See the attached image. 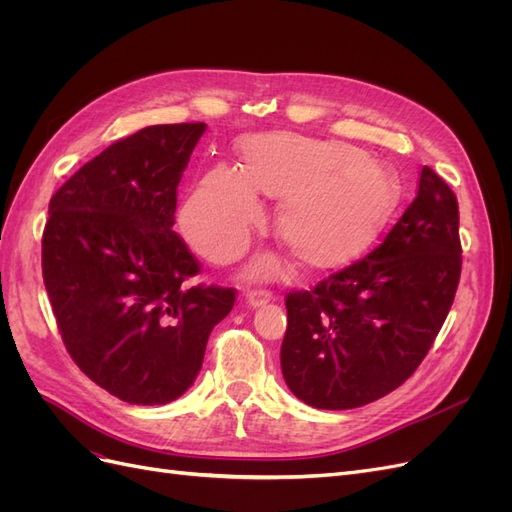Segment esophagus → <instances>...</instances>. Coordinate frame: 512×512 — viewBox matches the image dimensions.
<instances>
[{"label":"esophagus","instance_id":"34e87169","mask_svg":"<svg viewBox=\"0 0 512 512\" xmlns=\"http://www.w3.org/2000/svg\"><path fill=\"white\" fill-rule=\"evenodd\" d=\"M271 299H273V294L269 290H250L245 294V303L252 309L260 307V305H267Z\"/></svg>","mask_w":512,"mask_h":512}]
</instances>
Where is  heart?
Here are the masks:
<instances>
[{
  "label": "heart",
  "instance_id": "1",
  "mask_svg": "<svg viewBox=\"0 0 512 512\" xmlns=\"http://www.w3.org/2000/svg\"><path fill=\"white\" fill-rule=\"evenodd\" d=\"M258 194L280 200L275 235L307 271H331L365 254L395 218L401 185L389 168L339 141L262 134L241 147V173L213 166L181 211L194 250L213 262L239 258L265 220ZM275 269L260 260L258 273Z\"/></svg>",
  "mask_w": 512,
  "mask_h": 512
}]
</instances>
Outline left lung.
I'll list each match as a JSON object with an SVG mask.
<instances>
[{
    "mask_svg": "<svg viewBox=\"0 0 512 512\" xmlns=\"http://www.w3.org/2000/svg\"><path fill=\"white\" fill-rule=\"evenodd\" d=\"M461 275L459 207L423 166L416 198L354 265L286 297L282 374L307 406L350 410L404 384L429 352Z\"/></svg>",
    "mask_w": 512,
    "mask_h": 512,
    "instance_id": "left-lung-1",
    "label": "left lung"
}]
</instances>
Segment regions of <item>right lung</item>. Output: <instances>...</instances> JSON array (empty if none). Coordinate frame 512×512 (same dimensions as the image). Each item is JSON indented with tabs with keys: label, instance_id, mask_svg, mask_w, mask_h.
<instances>
[{
	"label": "right lung",
	"instance_id": "1",
	"mask_svg": "<svg viewBox=\"0 0 512 512\" xmlns=\"http://www.w3.org/2000/svg\"><path fill=\"white\" fill-rule=\"evenodd\" d=\"M205 123L149 126L61 185L42 235L57 329L87 378L121 401L162 406L203 367L235 288L188 286L200 262L173 230L177 185Z\"/></svg>",
	"mask_w": 512,
	"mask_h": 512
}]
</instances>
